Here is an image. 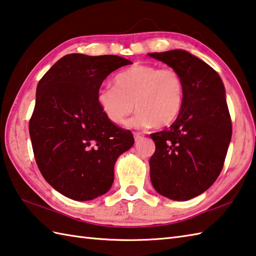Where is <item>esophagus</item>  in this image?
Wrapping results in <instances>:
<instances>
[{
  "mask_svg": "<svg viewBox=\"0 0 256 256\" xmlns=\"http://www.w3.org/2000/svg\"><path fill=\"white\" fill-rule=\"evenodd\" d=\"M134 137L136 142H138V140H140L144 137V134L142 132H134Z\"/></svg>",
  "mask_w": 256,
  "mask_h": 256,
  "instance_id": "obj_1",
  "label": "esophagus"
}]
</instances>
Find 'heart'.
<instances>
[{"instance_id":"1","label":"heart","mask_w":256,"mask_h":256,"mask_svg":"<svg viewBox=\"0 0 256 256\" xmlns=\"http://www.w3.org/2000/svg\"><path fill=\"white\" fill-rule=\"evenodd\" d=\"M114 84L104 86L97 94L99 108L112 124H124L134 104L137 114L127 122L130 128L168 126L181 110L184 80L172 67L136 64L119 72Z\"/></svg>"}]
</instances>
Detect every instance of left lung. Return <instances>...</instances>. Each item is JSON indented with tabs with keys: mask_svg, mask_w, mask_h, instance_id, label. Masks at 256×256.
Returning a JSON list of instances; mask_svg holds the SVG:
<instances>
[{
	"mask_svg": "<svg viewBox=\"0 0 256 256\" xmlns=\"http://www.w3.org/2000/svg\"><path fill=\"white\" fill-rule=\"evenodd\" d=\"M179 72L184 95L176 122L151 134L156 151L150 179L159 194L174 201L200 196L216 180L232 137V122L221 77L184 50L148 54Z\"/></svg>",
	"mask_w": 256,
	"mask_h": 256,
	"instance_id": "left-lung-1",
	"label": "left lung"
}]
</instances>
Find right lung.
I'll list each match as a JSON object with an SVG mask.
<instances>
[{"mask_svg": "<svg viewBox=\"0 0 256 256\" xmlns=\"http://www.w3.org/2000/svg\"><path fill=\"white\" fill-rule=\"evenodd\" d=\"M130 64L116 55L68 54L38 82L30 120L34 157L44 179L70 199L105 194L118 157L132 147V134L109 122L97 102L104 80Z\"/></svg>", "mask_w": 256, "mask_h": 256, "instance_id": "1", "label": "right lung"}]
</instances>
